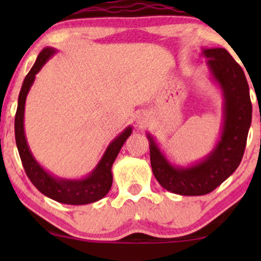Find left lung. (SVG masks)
Segmentation results:
<instances>
[{
	"mask_svg": "<svg viewBox=\"0 0 261 261\" xmlns=\"http://www.w3.org/2000/svg\"><path fill=\"white\" fill-rule=\"evenodd\" d=\"M203 55L224 93V126L221 141L211 154L187 169L172 167L149 139V157L158 182L179 195H205L220 187L241 164L251 122V101L245 74L226 49H206Z\"/></svg>",
	"mask_w": 261,
	"mask_h": 261,
	"instance_id": "1",
	"label": "left lung"
}]
</instances>
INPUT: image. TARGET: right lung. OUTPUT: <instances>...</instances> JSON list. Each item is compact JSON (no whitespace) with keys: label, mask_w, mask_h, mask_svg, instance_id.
I'll list each match as a JSON object with an SVG mask.
<instances>
[{"label":"right lung","mask_w":261,"mask_h":261,"mask_svg":"<svg viewBox=\"0 0 261 261\" xmlns=\"http://www.w3.org/2000/svg\"><path fill=\"white\" fill-rule=\"evenodd\" d=\"M54 53L55 50L51 47H46L39 54L37 61L23 82L19 98H18L16 119H14V135H16L17 148L25 174L41 194L55 201L67 203V205H86V203L98 201L109 193L113 184L112 166L122 145L131 135V127H127L120 136L116 137L110 143L97 168L88 178L83 179V180H58L47 174L35 162L29 151L24 136V128H23V118H24L25 98L29 88L34 82L35 74L40 71V68Z\"/></svg>","instance_id":"right-lung-1"}]
</instances>
